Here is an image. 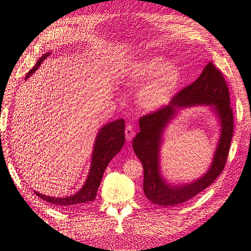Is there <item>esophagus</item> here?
<instances>
[{
	"label": "esophagus",
	"mask_w": 251,
	"mask_h": 251,
	"mask_svg": "<svg viewBox=\"0 0 251 251\" xmlns=\"http://www.w3.org/2000/svg\"><path fill=\"white\" fill-rule=\"evenodd\" d=\"M125 133H126V141H131V140H132V139L134 138V136H135L134 127H133L132 126H129V125L126 126Z\"/></svg>",
	"instance_id": "obj_1"
}]
</instances>
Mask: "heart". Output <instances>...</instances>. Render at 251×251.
Masks as SVG:
<instances>
[{"label": "heart", "instance_id": "obj_1", "mask_svg": "<svg viewBox=\"0 0 251 251\" xmlns=\"http://www.w3.org/2000/svg\"><path fill=\"white\" fill-rule=\"evenodd\" d=\"M126 79L131 85H144L139 92V103L147 111H156L176 94L182 72L178 66L167 64L165 57L156 55L135 63L127 70Z\"/></svg>", "mask_w": 251, "mask_h": 251}]
</instances>
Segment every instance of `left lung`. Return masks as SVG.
Returning <instances> with one entry per match:
<instances>
[{"label":"left lung","mask_w":251,"mask_h":251,"mask_svg":"<svg viewBox=\"0 0 251 251\" xmlns=\"http://www.w3.org/2000/svg\"><path fill=\"white\" fill-rule=\"evenodd\" d=\"M198 104L210 106L221 126L212 165L204 176L192 183L170 184L161 175L159 164L163 133L180 109ZM139 127L133 149L143 165V190L149 201L156 205L175 206L201 193L223 172L234 133L229 93L222 72L212 63H208L196 81L173 97L168 106L140 118Z\"/></svg>","instance_id":"left-lung-1"}]
</instances>
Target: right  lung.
Wrapping results in <instances>:
<instances>
[{
	"mask_svg": "<svg viewBox=\"0 0 251 251\" xmlns=\"http://www.w3.org/2000/svg\"><path fill=\"white\" fill-rule=\"evenodd\" d=\"M50 53L51 52H46L38 59L35 67H33L32 70H29L26 74L25 79L29 78V76H32L35 71H37L40 65L43 63L44 59L47 58ZM125 119L119 118L100 128L95 140L92 162L87 178L82 187L75 195L66 198H54L37 192L34 193L44 201L55 206L69 207L93 202L96 199L98 188L101 184V180L108 164L120 151V149L125 144Z\"/></svg>",
	"mask_w": 251,
	"mask_h": 251,
	"instance_id": "right-lung-1",
	"label": "right lung"
}]
</instances>
